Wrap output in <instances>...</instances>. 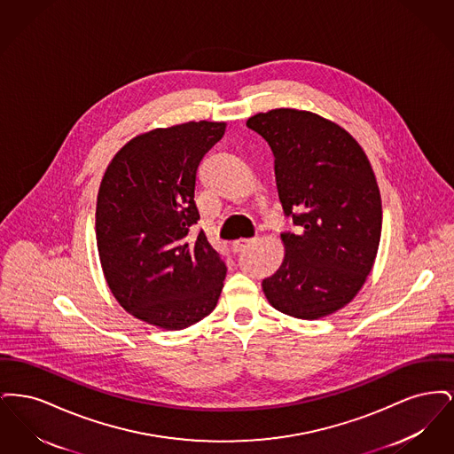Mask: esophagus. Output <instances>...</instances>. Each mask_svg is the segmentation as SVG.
I'll list each match as a JSON object with an SVG mask.
<instances>
[{"mask_svg": "<svg viewBox=\"0 0 454 454\" xmlns=\"http://www.w3.org/2000/svg\"><path fill=\"white\" fill-rule=\"evenodd\" d=\"M250 243H252V239H248V238H238V239H235V241L231 243V247H233L235 252H241V250H245Z\"/></svg>", "mask_w": 454, "mask_h": 454, "instance_id": "esophagus-1", "label": "esophagus"}]
</instances>
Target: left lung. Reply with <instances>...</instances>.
I'll list each match as a JSON object with an SVG mask.
<instances>
[{
  "label": "left lung",
  "mask_w": 454,
  "mask_h": 454,
  "mask_svg": "<svg viewBox=\"0 0 454 454\" xmlns=\"http://www.w3.org/2000/svg\"><path fill=\"white\" fill-rule=\"evenodd\" d=\"M274 153L286 216L284 260L262 281L269 302L294 318L318 320L352 301L366 282L381 238V195L366 153L339 124L296 108L247 121Z\"/></svg>",
  "instance_id": "1"
}]
</instances>
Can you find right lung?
<instances>
[{"label": "right lung", "instance_id": "1", "mask_svg": "<svg viewBox=\"0 0 454 454\" xmlns=\"http://www.w3.org/2000/svg\"><path fill=\"white\" fill-rule=\"evenodd\" d=\"M226 122H185L132 137L108 163L95 231L102 270L119 304L146 324L182 330L216 308L226 265L199 219L195 176Z\"/></svg>", "mask_w": 454, "mask_h": 454}]
</instances>
